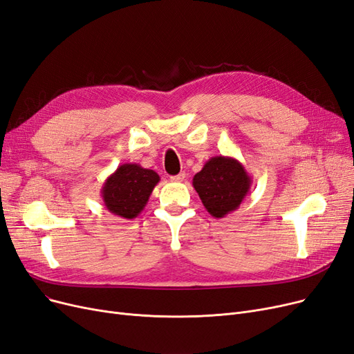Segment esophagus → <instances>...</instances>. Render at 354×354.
Segmentation results:
<instances>
[{
	"label": "esophagus",
	"mask_w": 354,
	"mask_h": 354,
	"mask_svg": "<svg viewBox=\"0 0 354 354\" xmlns=\"http://www.w3.org/2000/svg\"><path fill=\"white\" fill-rule=\"evenodd\" d=\"M185 172H180L179 175H175V176H170V182H182L185 179Z\"/></svg>",
	"instance_id": "esophagus-1"
}]
</instances>
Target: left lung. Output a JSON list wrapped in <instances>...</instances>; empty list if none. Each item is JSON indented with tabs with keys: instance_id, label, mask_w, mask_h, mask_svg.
Returning <instances> with one entry per match:
<instances>
[{
	"instance_id": "8db88e82",
	"label": "left lung",
	"mask_w": 354,
	"mask_h": 354,
	"mask_svg": "<svg viewBox=\"0 0 354 354\" xmlns=\"http://www.w3.org/2000/svg\"><path fill=\"white\" fill-rule=\"evenodd\" d=\"M251 185L252 178L245 166L229 156L208 159L192 178V187L198 192L205 210L216 218L238 210Z\"/></svg>"
}]
</instances>
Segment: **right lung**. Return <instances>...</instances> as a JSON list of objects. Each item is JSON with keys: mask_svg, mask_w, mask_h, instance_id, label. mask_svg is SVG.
I'll list each match as a JSON object with an SVG mask.
<instances>
[{"mask_svg": "<svg viewBox=\"0 0 354 354\" xmlns=\"http://www.w3.org/2000/svg\"><path fill=\"white\" fill-rule=\"evenodd\" d=\"M159 180L160 176L151 169L124 163L104 180L100 191L103 204L115 216L134 218L144 210Z\"/></svg>", "mask_w": 354, "mask_h": 354, "instance_id": "obj_1", "label": "right lung"}]
</instances>
